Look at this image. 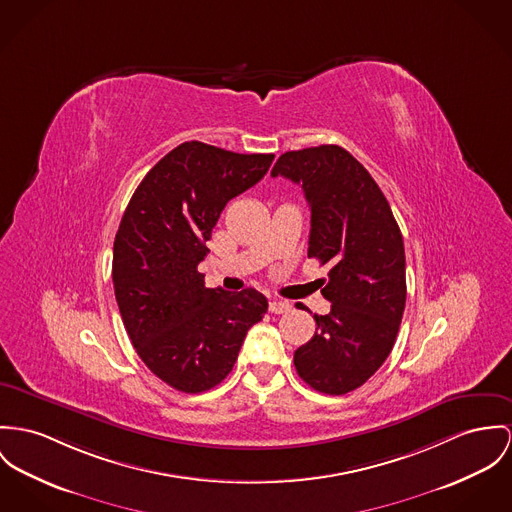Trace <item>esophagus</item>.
Instances as JSON below:
<instances>
[{
	"mask_svg": "<svg viewBox=\"0 0 512 512\" xmlns=\"http://www.w3.org/2000/svg\"><path fill=\"white\" fill-rule=\"evenodd\" d=\"M290 310H292V306H290L288 302H284V300H273V302L269 304V312H271V314H286V312H290Z\"/></svg>",
	"mask_w": 512,
	"mask_h": 512,
	"instance_id": "34e87169",
	"label": "esophagus"
}]
</instances>
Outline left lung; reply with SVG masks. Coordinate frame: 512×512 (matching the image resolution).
Wrapping results in <instances>:
<instances>
[{
  "label": "left lung",
  "instance_id": "left-lung-1",
  "mask_svg": "<svg viewBox=\"0 0 512 512\" xmlns=\"http://www.w3.org/2000/svg\"><path fill=\"white\" fill-rule=\"evenodd\" d=\"M271 175L302 185L312 210L308 257L331 265L319 278L331 312L314 315L296 372L321 394H349L394 349L407 296L403 237L372 175L341 146L286 152Z\"/></svg>",
  "mask_w": 512,
  "mask_h": 512
}]
</instances>
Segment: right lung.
<instances>
[{
    "instance_id": "right-lung-1",
    "label": "right lung",
    "mask_w": 512,
    "mask_h": 512,
    "mask_svg": "<svg viewBox=\"0 0 512 512\" xmlns=\"http://www.w3.org/2000/svg\"><path fill=\"white\" fill-rule=\"evenodd\" d=\"M273 159L185 142L148 171L122 214L113 247L122 323L144 364L179 392L218 386L267 314L261 292L206 288L197 267L224 206L259 183Z\"/></svg>"
}]
</instances>
